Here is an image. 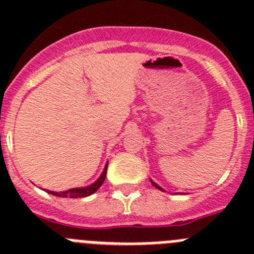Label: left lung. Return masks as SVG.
Instances as JSON below:
<instances>
[{"instance_id": "1", "label": "left lung", "mask_w": 254, "mask_h": 254, "mask_svg": "<svg viewBox=\"0 0 254 254\" xmlns=\"http://www.w3.org/2000/svg\"><path fill=\"white\" fill-rule=\"evenodd\" d=\"M150 181H151V184H152V185H153V186H155V188H157V189H159V190H161V191H165V190H164V189H162L161 186H159V185H157V184H156V183H155V181H152V180H151V179H150Z\"/></svg>"}]
</instances>
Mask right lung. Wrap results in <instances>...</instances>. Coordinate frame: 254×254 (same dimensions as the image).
I'll return each mask as SVG.
<instances>
[{
    "label": "right lung",
    "mask_w": 254,
    "mask_h": 254,
    "mask_svg": "<svg viewBox=\"0 0 254 254\" xmlns=\"http://www.w3.org/2000/svg\"><path fill=\"white\" fill-rule=\"evenodd\" d=\"M107 167H108V162L106 164L103 169V173L102 175L99 176L97 180L94 181L93 184L90 185L84 186V188H74V189H69L66 191H51V190H46L49 194L51 195H55V196H59V197H73V199H76V197H85V196H89V195L94 194L97 190L99 189L102 186V184L104 183L106 180V175H107Z\"/></svg>",
    "instance_id": "obj_1"
}]
</instances>
